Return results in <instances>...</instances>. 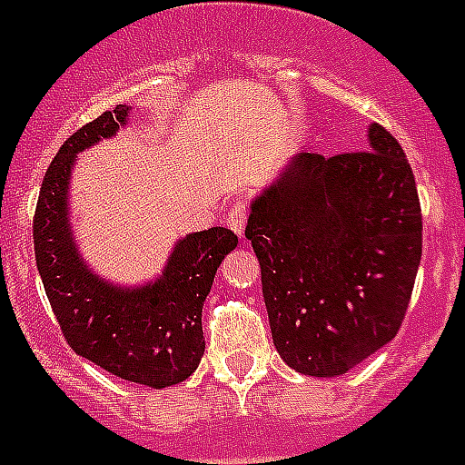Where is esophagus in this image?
I'll list each match as a JSON object with an SVG mask.
<instances>
[{
	"mask_svg": "<svg viewBox=\"0 0 465 465\" xmlns=\"http://www.w3.org/2000/svg\"><path fill=\"white\" fill-rule=\"evenodd\" d=\"M246 214H248V207L246 203H233L229 214H226V226L232 229L236 236H243V229H246Z\"/></svg>",
	"mask_w": 465,
	"mask_h": 465,
	"instance_id": "obj_1",
	"label": "esophagus"
}]
</instances>
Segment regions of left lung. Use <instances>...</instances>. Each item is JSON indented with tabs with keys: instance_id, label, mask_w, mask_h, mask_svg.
Segmentation results:
<instances>
[{
	"instance_id": "8db88e82",
	"label": "left lung",
	"mask_w": 465,
	"mask_h": 465,
	"mask_svg": "<svg viewBox=\"0 0 465 465\" xmlns=\"http://www.w3.org/2000/svg\"><path fill=\"white\" fill-rule=\"evenodd\" d=\"M277 352L306 376H340L396 338L422 255L415 175L396 137L367 152H302L248 214Z\"/></svg>"
}]
</instances>
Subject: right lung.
<instances>
[{
	"mask_svg": "<svg viewBox=\"0 0 465 465\" xmlns=\"http://www.w3.org/2000/svg\"><path fill=\"white\" fill-rule=\"evenodd\" d=\"M127 105L105 111L76 130L40 185L33 246L35 265L62 335L76 354L125 381L166 389L185 381L204 354L203 304L236 233L214 226L178 241L163 275L144 287H115L91 272L72 239L67 190L79 152L113 137L127 123Z\"/></svg>",
	"mask_w": 465,
	"mask_h": 465,
	"instance_id": "obj_1",
	"label": "right lung"
}]
</instances>
